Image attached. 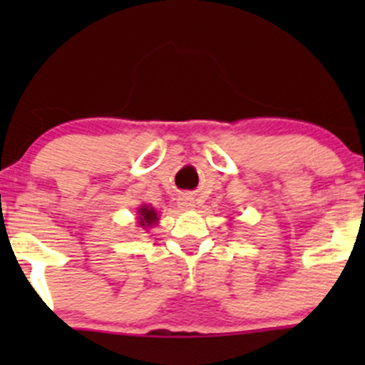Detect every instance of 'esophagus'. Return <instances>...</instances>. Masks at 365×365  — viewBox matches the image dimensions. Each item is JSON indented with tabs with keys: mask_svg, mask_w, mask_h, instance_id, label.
I'll use <instances>...</instances> for the list:
<instances>
[{
	"mask_svg": "<svg viewBox=\"0 0 365 365\" xmlns=\"http://www.w3.org/2000/svg\"><path fill=\"white\" fill-rule=\"evenodd\" d=\"M180 206H182L183 209H192L195 204H194V200H192V197L183 195V197H180Z\"/></svg>",
	"mask_w": 365,
	"mask_h": 365,
	"instance_id": "obj_1",
	"label": "esophagus"
}]
</instances>
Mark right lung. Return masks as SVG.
Here are the masks:
<instances>
[{
    "label": "right lung",
    "mask_w": 365,
    "mask_h": 365,
    "mask_svg": "<svg viewBox=\"0 0 365 365\" xmlns=\"http://www.w3.org/2000/svg\"><path fill=\"white\" fill-rule=\"evenodd\" d=\"M137 220H139V225L142 226V228H150L153 225H156V221L159 220V217H158V212L154 211V207L140 206Z\"/></svg>",
    "instance_id": "1"
}]
</instances>
